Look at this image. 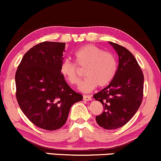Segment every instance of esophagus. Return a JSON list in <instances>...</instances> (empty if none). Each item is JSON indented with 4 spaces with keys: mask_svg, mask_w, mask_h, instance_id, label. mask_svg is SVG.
<instances>
[{
    "mask_svg": "<svg viewBox=\"0 0 161 161\" xmlns=\"http://www.w3.org/2000/svg\"><path fill=\"white\" fill-rule=\"evenodd\" d=\"M84 100H91L92 97L90 95H84Z\"/></svg>",
    "mask_w": 161,
    "mask_h": 161,
    "instance_id": "1",
    "label": "esophagus"
}]
</instances>
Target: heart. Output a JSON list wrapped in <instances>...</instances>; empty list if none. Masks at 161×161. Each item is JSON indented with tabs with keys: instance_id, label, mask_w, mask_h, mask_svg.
I'll return each instance as SVG.
<instances>
[{
	"instance_id": "heart-1",
	"label": "heart",
	"mask_w": 161,
	"mask_h": 161,
	"mask_svg": "<svg viewBox=\"0 0 161 161\" xmlns=\"http://www.w3.org/2000/svg\"><path fill=\"white\" fill-rule=\"evenodd\" d=\"M74 56L77 66L85 68L84 75L86 77L80 85L83 92L91 91L97 85H107L115 77L117 62L111 52L103 51L93 45H86L78 48ZM60 72L71 85H78L80 75L75 64L64 61L61 65Z\"/></svg>"
}]
</instances>
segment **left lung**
Returning a JSON list of instances; mask_svg holds the SVG:
<instances>
[{
	"label": "left lung",
	"instance_id": "left-lung-1",
	"mask_svg": "<svg viewBox=\"0 0 161 161\" xmlns=\"http://www.w3.org/2000/svg\"><path fill=\"white\" fill-rule=\"evenodd\" d=\"M119 55V65L110 84L93 95L104 112L96 120L105 129L122 127L134 116L143 99L144 75L134 55L127 48L109 42Z\"/></svg>",
	"mask_w": 161,
	"mask_h": 161
}]
</instances>
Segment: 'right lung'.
Listing matches in <instances>:
<instances>
[{
    "mask_svg": "<svg viewBox=\"0 0 161 161\" xmlns=\"http://www.w3.org/2000/svg\"><path fill=\"white\" fill-rule=\"evenodd\" d=\"M65 43L43 42L23 57L15 75L16 97L25 115L35 125L54 131L64 125L71 106L83 96L61 75Z\"/></svg>",
    "mask_w": 161,
    "mask_h": 161,
    "instance_id": "1",
    "label": "right lung"
}]
</instances>
